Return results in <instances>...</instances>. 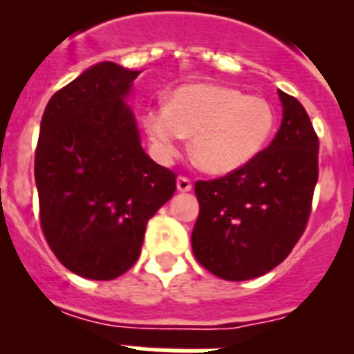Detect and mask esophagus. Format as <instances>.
<instances>
[{"label":"esophagus","mask_w":354,"mask_h":354,"mask_svg":"<svg viewBox=\"0 0 354 354\" xmlns=\"http://www.w3.org/2000/svg\"><path fill=\"white\" fill-rule=\"evenodd\" d=\"M177 190L179 192H190L192 190V180L185 175H180L179 179H177Z\"/></svg>","instance_id":"esophagus-1"}]
</instances>
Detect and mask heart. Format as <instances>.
Listing matches in <instances>:
<instances>
[{
  "label": "heart",
  "instance_id": "b5f03b06",
  "mask_svg": "<svg viewBox=\"0 0 354 354\" xmlns=\"http://www.w3.org/2000/svg\"><path fill=\"white\" fill-rule=\"evenodd\" d=\"M275 125V106L266 97L210 83L179 86L166 105L151 106L144 114V129L158 158H174L180 140L190 136L197 166L216 175L259 157Z\"/></svg>",
  "mask_w": 354,
  "mask_h": 354
}]
</instances>
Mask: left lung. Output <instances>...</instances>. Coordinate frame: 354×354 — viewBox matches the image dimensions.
<instances>
[{
  "label": "left lung",
  "instance_id": "obj_1",
  "mask_svg": "<svg viewBox=\"0 0 354 354\" xmlns=\"http://www.w3.org/2000/svg\"><path fill=\"white\" fill-rule=\"evenodd\" d=\"M279 97L284 111L270 146L242 168L196 183L192 251L225 281H248L281 264L310 218L319 138L305 106L281 90Z\"/></svg>",
  "mask_w": 354,
  "mask_h": 354
}]
</instances>
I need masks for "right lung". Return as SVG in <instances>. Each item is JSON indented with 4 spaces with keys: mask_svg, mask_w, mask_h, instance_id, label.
<instances>
[{
    "mask_svg": "<svg viewBox=\"0 0 354 354\" xmlns=\"http://www.w3.org/2000/svg\"><path fill=\"white\" fill-rule=\"evenodd\" d=\"M138 73L92 66L55 92L40 123V227L60 264L84 279L111 281L131 270L147 221L177 188V175L142 149L123 103Z\"/></svg>",
    "mask_w": 354,
    "mask_h": 354,
    "instance_id": "add662e5",
    "label": "right lung"
}]
</instances>
